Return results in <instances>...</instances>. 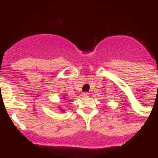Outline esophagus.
<instances>
[{
	"mask_svg": "<svg viewBox=\"0 0 158 158\" xmlns=\"http://www.w3.org/2000/svg\"><path fill=\"white\" fill-rule=\"evenodd\" d=\"M83 97H89V93H87V92L83 93Z\"/></svg>",
	"mask_w": 158,
	"mask_h": 158,
	"instance_id": "obj_1",
	"label": "esophagus"
}]
</instances>
